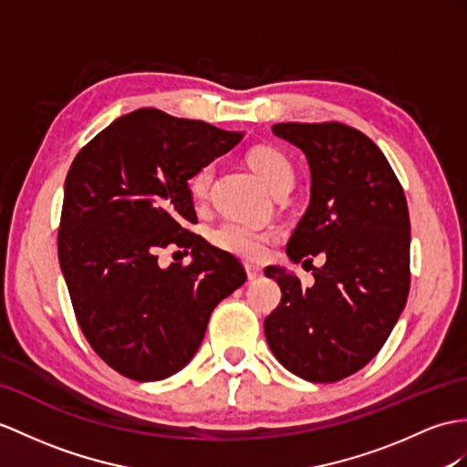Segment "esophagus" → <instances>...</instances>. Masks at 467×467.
Listing matches in <instances>:
<instances>
[{
	"instance_id": "34e87169",
	"label": "esophagus",
	"mask_w": 467,
	"mask_h": 467,
	"mask_svg": "<svg viewBox=\"0 0 467 467\" xmlns=\"http://www.w3.org/2000/svg\"><path fill=\"white\" fill-rule=\"evenodd\" d=\"M245 273H247V279L254 281V279L261 277V267L252 265V264H245Z\"/></svg>"
}]
</instances>
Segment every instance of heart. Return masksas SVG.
Segmentation results:
<instances>
[{
    "label": "heart",
    "instance_id": "obj_1",
    "mask_svg": "<svg viewBox=\"0 0 467 467\" xmlns=\"http://www.w3.org/2000/svg\"><path fill=\"white\" fill-rule=\"evenodd\" d=\"M247 164L259 176L264 184L275 192L283 186L293 184V166L287 156L271 146H255L247 152ZM213 180V164L202 166L198 172L190 178V194L196 202H203L210 194ZM273 234L261 227L244 222L227 220L212 232V242L227 254H234L244 259H259L267 252Z\"/></svg>",
    "mask_w": 467,
    "mask_h": 467
}]
</instances>
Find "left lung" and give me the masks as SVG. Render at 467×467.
<instances>
[{
    "instance_id": "1",
    "label": "left lung",
    "mask_w": 467,
    "mask_h": 467,
    "mask_svg": "<svg viewBox=\"0 0 467 467\" xmlns=\"http://www.w3.org/2000/svg\"><path fill=\"white\" fill-rule=\"evenodd\" d=\"M273 134L305 152L311 202L287 244L293 264L323 255L315 283L269 265L281 303L265 338L283 367L337 382L377 357L410 291V218L404 190L380 148L340 122H279Z\"/></svg>"
}]
</instances>
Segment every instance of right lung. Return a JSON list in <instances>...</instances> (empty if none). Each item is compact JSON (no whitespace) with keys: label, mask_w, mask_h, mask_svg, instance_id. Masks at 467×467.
Masks as SVG:
<instances>
[{"label":"right lung","mask_w":467,"mask_h":467,"mask_svg":"<svg viewBox=\"0 0 467 467\" xmlns=\"http://www.w3.org/2000/svg\"><path fill=\"white\" fill-rule=\"evenodd\" d=\"M242 136L139 109L75 156L59 264L85 338L122 377L152 382L184 368L215 305L247 279L232 254L184 227L198 222L188 180ZM168 244L190 248L191 264L158 266Z\"/></svg>","instance_id":"1"}]
</instances>
